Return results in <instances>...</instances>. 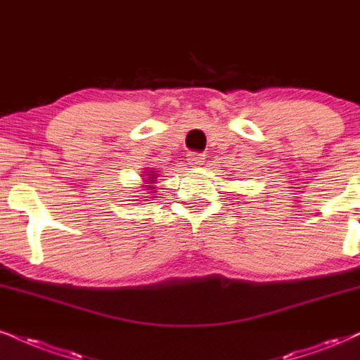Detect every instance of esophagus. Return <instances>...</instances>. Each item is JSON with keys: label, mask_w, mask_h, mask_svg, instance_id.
<instances>
[{"label": "esophagus", "mask_w": 360, "mask_h": 360, "mask_svg": "<svg viewBox=\"0 0 360 360\" xmlns=\"http://www.w3.org/2000/svg\"><path fill=\"white\" fill-rule=\"evenodd\" d=\"M188 162L191 164V166H201L202 162H205V154H199V153H191L188 155Z\"/></svg>", "instance_id": "34e87169"}]
</instances>
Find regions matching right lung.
I'll list each match as a JSON object with an SVG mask.
<instances>
[{"label":"right lung","mask_w":360,"mask_h":360,"mask_svg":"<svg viewBox=\"0 0 360 360\" xmlns=\"http://www.w3.org/2000/svg\"><path fill=\"white\" fill-rule=\"evenodd\" d=\"M154 172H155V171H150V174H146V176H147V177H150V181H154V179H155V177H154V176H155Z\"/></svg>","instance_id":"add662e5"}]
</instances>
